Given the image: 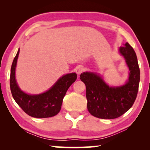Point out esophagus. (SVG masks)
Listing matches in <instances>:
<instances>
[{
  "mask_svg": "<svg viewBox=\"0 0 150 150\" xmlns=\"http://www.w3.org/2000/svg\"><path fill=\"white\" fill-rule=\"evenodd\" d=\"M83 71H84V67L81 65H79L75 68V72L77 73V75H80L83 72Z\"/></svg>",
  "mask_w": 150,
  "mask_h": 150,
  "instance_id": "1",
  "label": "esophagus"
}]
</instances>
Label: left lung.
<instances>
[{
	"instance_id": "8db88e82",
	"label": "left lung",
	"mask_w": 150,
	"mask_h": 150,
	"mask_svg": "<svg viewBox=\"0 0 150 150\" xmlns=\"http://www.w3.org/2000/svg\"><path fill=\"white\" fill-rule=\"evenodd\" d=\"M130 69L128 81L118 87H110L96 73L84 72L80 79L86 86L87 108L91 115L98 118L114 119L128 111L138 95L140 71L133 47L128 44L119 48Z\"/></svg>"
}]
</instances>
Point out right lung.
<instances>
[{"label":"right lung","instance_id":"1","mask_svg":"<svg viewBox=\"0 0 150 150\" xmlns=\"http://www.w3.org/2000/svg\"><path fill=\"white\" fill-rule=\"evenodd\" d=\"M20 50L12 62L10 87L14 100L27 115L34 118H49L57 115L62 108L63 99L68 88L77 79L75 73L63 75L47 92L40 95H28L20 89L15 79Z\"/></svg>","mask_w":150,"mask_h":150}]
</instances>
